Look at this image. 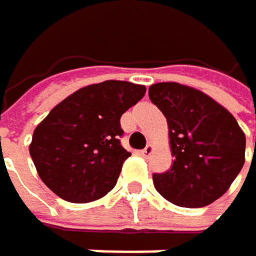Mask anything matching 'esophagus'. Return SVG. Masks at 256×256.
<instances>
[{"label":"esophagus","mask_w":256,"mask_h":256,"mask_svg":"<svg viewBox=\"0 0 256 256\" xmlns=\"http://www.w3.org/2000/svg\"><path fill=\"white\" fill-rule=\"evenodd\" d=\"M153 150H154V148H153V145L148 144V145H146V146H145V148L140 151V154H142L144 158H146V156H150L151 153H153Z\"/></svg>","instance_id":"obj_1"}]
</instances>
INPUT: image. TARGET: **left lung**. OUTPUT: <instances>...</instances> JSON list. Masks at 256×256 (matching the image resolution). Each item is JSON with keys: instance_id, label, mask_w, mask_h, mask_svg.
Listing matches in <instances>:
<instances>
[{"instance_id": "8db88e82", "label": "left lung", "mask_w": 256, "mask_h": 256, "mask_svg": "<svg viewBox=\"0 0 256 256\" xmlns=\"http://www.w3.org/2000/svg\"><path fill=\"white\" fill-rule=\"evenodd\" d=\"M148 96L166 118L173 156L168 172L153 174L154 188L179 207L216 201L244 165L246 136L235 117L207 94L174 82L151 84Z\"/></svg>"}]
</instances>
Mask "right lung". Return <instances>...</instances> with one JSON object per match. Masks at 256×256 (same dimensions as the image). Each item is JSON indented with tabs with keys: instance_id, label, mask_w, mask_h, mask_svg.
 Segmentation results:
<instances>
[{
	"instance_id": "add662e5",
	"label": "right lung",
	"mask_w": 256,
	"mask_h": 256,
	"mask_svg": "<svg viewBox=\"0 0 256 256\" xmlns=\"http://www.w3.org/2000/svg\"><path fill=\"white\" fill-rule=\"evenodd\" d=\"M146 88L120 80L84 86L40 124L29 146L38 176L68 202L84 204L111 192L131 153L120 145V117Z\"/></svg>"
}]
</instances>
